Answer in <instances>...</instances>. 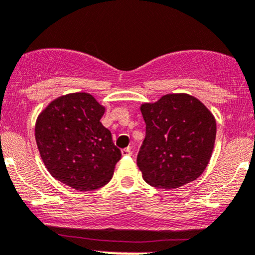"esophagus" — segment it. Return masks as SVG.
<instances>
[{
	"instance_id": "esophagus-1",
	"label": "esophagus",
	"mask_w": 255,
	"mask_h": 255,
	"mask_svg": "<svg viewBox=\"0 0 255 255\" xmlns=\"http://www.w3.org/2000/svg\"><path fill=\"white\" fill-rule=\"evenodd\" d=\"M122 155H132V148L127 147L122 149Z\"/></svg>"
}]
</instances>
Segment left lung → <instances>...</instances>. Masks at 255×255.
Masks as SVG:
<instances>
[{"label": "left lung", "instance_id": "obj_1", "mask_svg": "<svg viewBox=\"0 0 255 255\" xmlns=\"http://www.w3.org/2000/svg\"><path fill=\"white\" fill-rule=\"evenodd\" d=\"M145 138L137 157L143 179L152 187L173 189L196 180L208 165L217 123L193 96L169 93L140 106Z\"/></svg>", "mask_w": 255, "mask_h": 255}]
</instances>
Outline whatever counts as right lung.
I'll return each instance as SVG.
<instances>
[{
  "instance_id": "add662e5",
  "label": "right lung",
  "mask_w": 255,
  "mask_h": 255,
  "mask_svg": "<svg viewBox=\"0 0 255 255\" xmlns=\"http://www.w3.org/2000/svg\"><path fill=\"white\" fill-rule=\"evenodd\" d=\"M105 110L92 95L77 92L57 97L39 113L34 137L52 177L77 190L110 182L121 150L101 123Z\"/></svg>"
}]
</instances>
